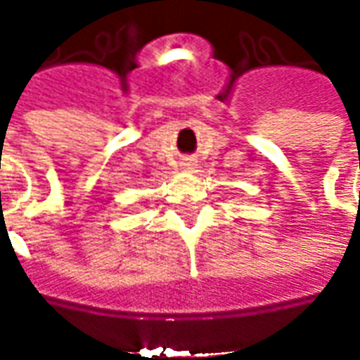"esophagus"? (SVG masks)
Wrapping results in <instances>:
<instances>
[{
  "instance_id": "34e87169",
  "label": "esophagus",
  "mask_w": 360,
  "mask_h": 360,
  "mask_svg": "<svg viewBox=\"0 0 360 360\" xmlns=\"http://www.w3.org/2000/svg\"><path fill=\"white\" fill-rule=\"evenodd\" d=\"M183 167H185V172H195L196 162L195 160H185V162H183Z\"/></svg>"
}]
</instances>
